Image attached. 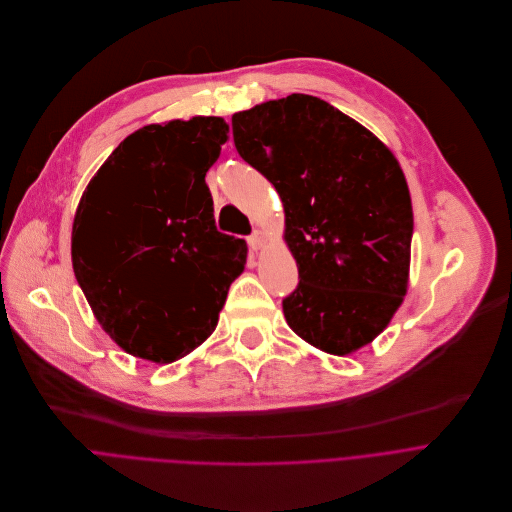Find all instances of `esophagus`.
<instances>
[{
	"label": "esophagus",
	"instance_id": "34e87169",
	"mask_svg": "<svg viewBox=\"0 0 512 512\" xmlns=\"http://www.w3.org/2000/svg\"><path fill=\"white\" fill-rule=\"evenodd\" d=\"M266 242H268V236L264 230H254V234L250 236V244L254 250H262L266 246Z\"/></svg>",
	"mask_w": 512,
	"mask_h": 512
}]
</instances>
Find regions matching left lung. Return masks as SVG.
Listing matches in <instances>:
<instances>
[{
	"instance_id": "left-lung-1",
	"label": "left lung",
	"mask_w": 512,
	"mask_h": 512,
	"mask_svg": "<svg viewBox=\"0 0 512 512\" xmlns=\"http://www.w3.org/2000/svg\"><path fill=\"white\" fill-rule=\"evenodd\" d=\"M240 157L278 191L298 286L282 300L309 345L351 355L385 331L410 284L414 212L391 149L311 94L234 113Z\"/></svg>"
}]
</instances>
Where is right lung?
<instances>
[{"mask_svg": "<svg viewBox=\"0 0 512 512\" xmlns=\"http://www.w3.org/2000/svg\"><path fill=\"white\" fill-rule=\"evenodd\" d=\"M222 117L145 125L88 181L72 222V268L105 333L129 355L173 363L218 325L244 272V240L220 234L208 169Z\"/></svg>", "mask_w": 512, "mask_h": 512, "instance_id": "obj_1", "label": "right lung"}]
</instances>
